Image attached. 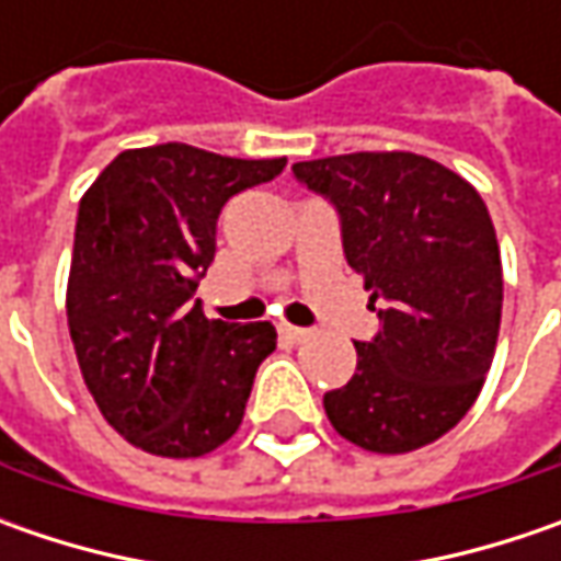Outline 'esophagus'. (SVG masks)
<instances>
[{
	"mask_svg": "<svg viewBox=\"0 0 561 561\" xmlns=\"http://www.w3.org/2000/svg\"><path fill=\"white\" fill-rule=\"evenodd\" d=\"M277 331H280V336H287V340H293V343H302L306 336L312 334L309 328H296V324H280Z\"/></svg>",
	"mask_w": 561,
	"mask_h": 561,
	"instance_id": "34e87169",
	"label": "esophagus"
}]
</instances>
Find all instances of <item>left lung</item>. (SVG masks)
<instances>
[{"instance_id": "8db88e82", "label": "left lung", "mask_w": 561, "mask_h": 561, "mask_svg": "<svg viewBox=\"0 0 561 561\" xmlns=\"http://www.w3.org/2000/svg\"><path fill=\"white\" fill-rule=\"evenodd\" d=\"M293 178L334 205L346 262L378 302L356 375L324 393L328 419L368 453L434 443L474 405L500 336L503 265L484 199L415 152L296 162Z\"/></svg>"}]
</instances>
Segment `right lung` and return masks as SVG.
I'll return each mask as SVG.
<instances>
[{
    "label": "right lung",
    "mask_w": 561,
    "mask_h": 561,
    "mask_svg": "<svg viewBox=\"0 0 561 561\" xmlns=\"http://www.w3.org/2000/svg\"><path fill=\"white\" fill-rule=\"evenodd\" d=\"M284 164L162 142L121 152L80 199L68 277L77 365L105 421L152 456L196 459L230 440L277 346L268 321H211L193 293L227 199Z\"/></svg>",
    "instance_id": "right-lung-1"
}]
</instances>
